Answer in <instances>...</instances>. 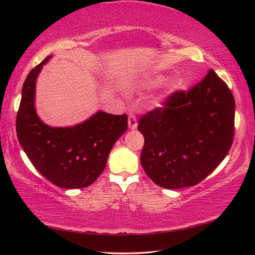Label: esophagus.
I'll use <instances>...</instances> for the list:
<instances>
[{"label": "esophagus", "instance_id": "esophagus-1", "mask_svg": "<svg viewBox=\"0 0 255 255\" xmlns=\"http://www.w3.org/2000/svg\"><path fill=\"white\" fill-rule=\"evenodd\" d=\"M128 126L130 129H135L137 127V119L136 116L133 114H130L128 116Z\"/></svg>", "mask_w": 255, "mask_h": 255}]
</instances>
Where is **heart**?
<instances>
[{"label":"heart","mask_w":255,"mask_h":255,"mask_svg":"<svg viewBox=\"0 0 255 255\" xmlns=\"http://www.w3.org/2000/svg\"><path fill=\"white\" fill-rule=\"evenodd\" d=\"M162 81H163V79H162L161 76H156V77H155V79H153L152 81H150V84H152V85H156V84L161 83Z\"/></svg>","instance_id":"obj_1"}]
</instances>
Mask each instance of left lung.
Wrapping results in <instances>:
<instances>
[{"label":"left lung","mask_w":255,"mask_h":255,"mask_svg":"<svg viewBox=\"0 0 255 255\" xmlns=\"http://www.w3.org/2000/svg\"><path fill=\"white\" fill-rule=\"evenodd\" d=\"M235 100L210 70L199 84L171 93L162 107L138 120L145 143L140 163L165 189L196 185L228 154L234 139Z\"/></svg>","instance_id":"8db88e82"}]
</instances>
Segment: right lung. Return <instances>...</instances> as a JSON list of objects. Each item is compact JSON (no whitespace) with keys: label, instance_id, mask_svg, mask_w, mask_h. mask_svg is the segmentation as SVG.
<instances>
[{"label":"right lung","instance_id":"1","mask_svg":"<svg viewBox=\"0 0 255 255\" xmlns=\"http://www.w3.org/2000/svg\"><path fill=\"white\" fill-rule=\"evenodd\" d=\"M46 57L32 68L22 86L16 115V136L30 162L55 185L79 189L91 185L105 170L108 156L118 138L127 130V115L98 111L74 127L51 128L34 109L37 76Z\"/></svg>","mask_w":255,"mask_h":255}]
</instances>
